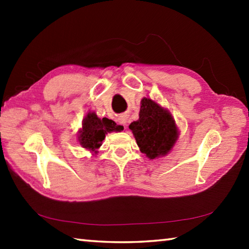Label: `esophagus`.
I'll use <instances>...</instances> for the list:
<instances>
[{
    "mask_svg": "<svg viewBox=\"0 0 249 249\" xmlns=\"http://www.w3.org/2000/svg\"><path fill=\"white\" fill-rule=\"evenodd\" d=\"M117 122H119L121 125H124L125 126L126 123H127V116H126V115L119 116V119H117Z\"/></svg>",
    "mask_w": 249,
    "mask_h": 249,
    "instance_id": "esophagus-1",
    "label": "esophagus"
}]
</instances>
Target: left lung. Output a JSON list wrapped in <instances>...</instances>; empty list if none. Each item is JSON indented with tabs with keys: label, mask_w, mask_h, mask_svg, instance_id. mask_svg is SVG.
<instances>
[{
	"label": "left lung",
	"mask_w": 249,
	"mask_h": 249,
	"mask_svg": "<svg viewBox=\"0 0 249 249\" xmlns=\"http://www.w3.org/2000/svg\"><path fill=\"white\" fill-rule=\"evenodd\" d=\"M141 151L156 159L169 154L179 138V128L169 109L156 101L142 98L140 119L128 126Z\"/></svg>",
	"instance_id": "8db88e82"
}]
</instances>
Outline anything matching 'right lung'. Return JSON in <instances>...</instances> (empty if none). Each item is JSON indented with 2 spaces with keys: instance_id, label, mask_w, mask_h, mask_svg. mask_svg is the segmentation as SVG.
Listing matches in <instances>:
<instances>
[{
  "instance_id": "obj_1",
  "label": "right lung",
  "mask_w": 249,
  "mask_h": 249,
  "mask_svg": "<svg viewBox=\"0 0 249 249\" xmlns=\"http://www.w3.org/2000/svg\"><path fill=\"white\" fill-rule=\"evenodd\" d=\"M123 126L107 117L100 119L95 112H88L82 120V127L78 132V142L83 148L90 150L93 155L99 153L105 135L112 132H121Z\"/></svg>"
}]
</instances>
